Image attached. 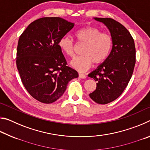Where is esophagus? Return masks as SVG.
<instances>
[{
    "label": "esophagus",
    "instance_id": "esophagus-1",
    "mask_svg": "<svg viewBox=\"0 0 150 150\" xmlns=\"http://www.w3.org/2000/svg\"><path fill=\"white\" fill-rule=\"evenodd\" d=\"M79 77L81 79H85L86 78V75L83 74V73H79Z\"/></svg>",
    "mask_w": 150,
    "mask_h": 150
}]
</instances>
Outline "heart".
<instances>
[{"mask_svg": "<svg viewBox=\"0 0 150 150\" xmlns=\"http://www.w3.org/2000/svg\"><path fill=\"white\" fill-rule=\"evenodd\" d=\"M75 36L79 42L84 43L81 56L75 57L71 65L79 71H85L89 69L93 62L100 64L107 59L112 47V39L109 34L102 33L97 28L85 26L78 30ZM59 47L69 57L74 55V43L69 37L60 39Z\"/></svg>", "mask_w": 150, "mask_h": 150, "instance_id": "1", "label": "heart"}]
</instances>
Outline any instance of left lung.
<instances>
[{
  "label": "left lung",
  "mask_w": 150,
  "mask_h": 150,
  "mask_svg": "<svg viewBox=\"0 0 150 150\" xmlns=\"http://www.w3.org/2000/svg\"><path fill=\"white\" fill-rule=\"evenodd\" d=\"M108 28L112 47L107 59L88 76L96 81V88L89 94L91 99L100 105L115 100L121 95L132 75L136 63L133 38L123 25L110 18H94Z\"/></svg>",
  "instance_id": "obj_1"
}]
</instances>
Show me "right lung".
Wrapping results in <instances>:
<instances>
[{"label": "right lung", "instance_id": "obj_1", "mask_svg": "<svg viewBox=\"0 0 150 150\" xmlns=\"http://www.w3.org/2000/svg\"><path fill=\"white\" fill-rule=\"evenodd\" d=\"M74 24L59 17L41 18L29 24L20 36L17 69L24 87L40 102L56 101L68 83L79 77L77 71L67 65L58 45Z\"/></svg>", "mask_w": 150, "mask_h": 150}]
</instances>
